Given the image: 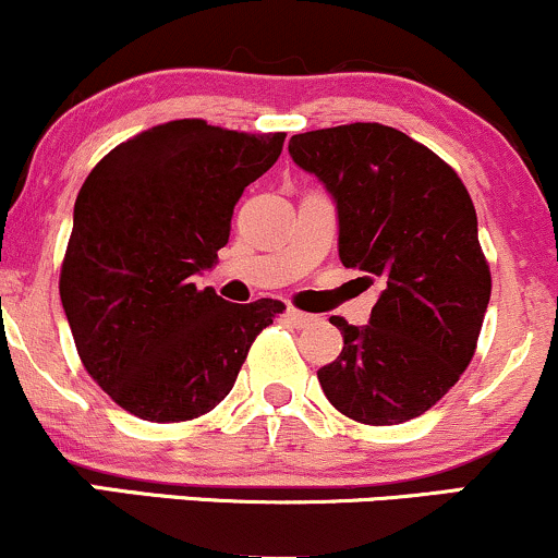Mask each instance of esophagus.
Instances as JSON below:
<instances>
[{"label": "esophagus", "mask_w": 558, "mask_h": 558, "mask_svg": "<svg viewBox=\"0 0 558 558\" xmlns=\"http://www.w3.org/2000/svg\"><path fill=\"white\" fill-rule=\"evenodd\" d=\"M286 319H288V323L296 325V328H306V325H315V323H317V317H315V315H310V312L293 310V306H288Z\"/></svg>", "instance_id": "1"}]
</instances>
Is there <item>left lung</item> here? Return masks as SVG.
Listing matches in <instances>:
<instances>
[{
  "label": "left lung",
  "mask_w": 558,
  "mask_h": 558,
  "mask_svg": "<svg viewBox=\"0 0 558 558\" xmlns=\"http://www.w3.org/2000/svg\"><path fill=\"white\" fill-rule=\"evenodd\" d=\"M288 151L336 198L343 267L383 288L369 325L330 319L343 349L317 369L319 386L362 425L420 417L472 362L490 301L470 191L435 151L380 123L296 133Z\"/></svg>",
  "instance_id": "obj_1"
}]
</instances>
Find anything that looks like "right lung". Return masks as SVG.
Returning <instances> with one entry per match:
<instances>
[{"instance_id":"right-lung-1","label":"right lung","mask_w":558,"mask_h":558,"mask_svg":"<svg viewBox=\"0 0 558 558\" xmlns=\"http://www.w3.org/2000/svg\"><path fill=\"white\" fill-rule=\"evenodd\" d=\"M286 133L170 120L114 146L75 198L60 299L75 349L110 399L149 422L213 412L254 338L286 304H230L194 275L228 243L243 189L272 168Z\"/></svg>"}]
</instances>
